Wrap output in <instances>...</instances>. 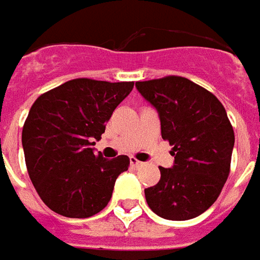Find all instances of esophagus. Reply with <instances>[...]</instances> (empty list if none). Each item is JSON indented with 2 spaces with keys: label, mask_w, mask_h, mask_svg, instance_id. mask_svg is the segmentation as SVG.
<instances>
[{
  "label": "esophagus",
  "mask_w": 260,
  "mask_h": 260,
  "mask_svg": "<svg viewBox=\"0 0 260 260\" xmlns=\"http://www.w3.org/2000/svg\"><path fill=\"white\" fill-rule=\"evenodd\" d=\"M131 166H132V167H135V169H139V167H142V166H143V163H142V161H139V160H136L135 157H131Z\"/></svg>",
  "instance_id": "esophagus-1"
}]
</instances>
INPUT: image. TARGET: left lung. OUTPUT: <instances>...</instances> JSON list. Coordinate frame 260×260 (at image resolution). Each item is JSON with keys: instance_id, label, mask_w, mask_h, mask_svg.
Segmentation results:
<instances>
[{"instance_id": "left-lung-1", "label": "left lung", "mask_w": 260, "mask_h": 260, "mask_svg": "<svg viewBox=\"0 0 260 260\" xmlns=\"http://www.w3.org/2000/svg\"><path fill=\"white\" fill-rule=\"evenodd\" d=\"M135 86L156 108L163 139L174 146L173 167H160V181L145 189L147 205L167 220L198 217L216 202L230 174L235 138L223 104L181 76Z\"/></svg>"}]
</instances>
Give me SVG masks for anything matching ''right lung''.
I'll return each instance as SVG.
<instances>
[{
    "label": "right lung",
    "mask_w": 260,
    "mask_h": 260,
    "mask_svg": "<svg viewBox=\"0 0 260 260\" xmlns=\"http://www.w3.org/2000/svg\"><path fill=\"white\" fill-rule=\"evenodd\" d=\"M134 89V82L80 78L65 82L33 103L22 131L26 167L42 201L65 217L86 218L111 199L128 170V156L94 154L106 122Z\"/></svg>",
    "instance_id": "1"
}]
</instances>
